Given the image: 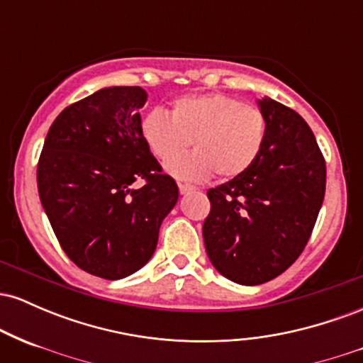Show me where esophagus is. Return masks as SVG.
I'll use <instances>...</instances> for the list:
<instances>
[{
    "label": "esophagus",
    "instance_id": "obj_1",
    "mask_svg": "<svg viewBox=\"0 0 363 363\" xmlns=\"http://www.w3.org/2000/svg\"><path fill=\"white\" fill-rule=\"evenodd\" d=\"M179 191H181V194H186V193H189V191H194L196 187L194 186H191V184H186V182H179Z\"/></svg>",
    "mask_w": 363,
    "mask_h": 363
}]
</instances>
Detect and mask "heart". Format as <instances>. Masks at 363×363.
<instances>
[{"label": "heart", "instance_id": "1", "mask_svg": "<svg viewBox=\"0 0 363 363\" xmlns=\"http://www.w3.org/2000/svg\"><path fill=\"white\" fill-rule=\"evenodd\" d=\"M266 133L268 119L259 107L223 94L186 95L174 101L170 114L152 109L141 119L150 152L158 160L172 158L167 172L187 181L211 174L228 181L244 174L259 157ZM189 140L195 152L177 157Z\"/></svg>", "mask_w": 363, "mask_h": 363}]
</instances>
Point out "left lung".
<instances>
[{
    "label": "left lung",
    "mask_w": 363,
    "mask_h": 363,
    "mask_svg": "<svg viewBox=\"0 0 363 363\" xmlns=\"http://www.w3.org/2000/svg\"><path fill=\"white\" fill-rule=\"evenodd\" d=\"M264 147L244 174L208 189L203 239L228 280L261 285L289 269L309 242L326 191V162L309 124L264 97Z\"/></svg>",
    "instance_id": "1"
}]
</instances>
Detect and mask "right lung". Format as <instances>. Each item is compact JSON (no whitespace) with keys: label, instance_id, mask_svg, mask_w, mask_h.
<instances>
[{"label":"right lung","instance_id":"right-lung-1","mask_svg":"<svg viewBox=\"0 0 363 363\" xmlns=\"http://www.w3.org/2000/svg\"><path fill=\"white\" fill-rule=\"evenodd\" d=\"M147 99L141 86H109L72 104L49 128L37 164L40 203L62 251L106 280L147 264L179 198L141 135Z\"/></svg>","mask_w":363,"mask_h":363}]
</instances>
